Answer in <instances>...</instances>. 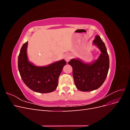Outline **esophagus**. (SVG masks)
I'll return each mask as SVG.
<instances>
[{"mask_svg": "<svg viewBox=\"0 0 130 130\" xmlns=\"http://www.w3.org/2000/svg\"><path fill=\"white\" fill-rule=\"evenodd\" d=\"M72 58V56L70 54H66L64 55V59L65 60L67 61V62H68L70 60V59Z\"/></svg>", "mask_w": 130, "mask_h": 130, "instance_id": "34e87169", "label": "esophagus"}]
</instances>
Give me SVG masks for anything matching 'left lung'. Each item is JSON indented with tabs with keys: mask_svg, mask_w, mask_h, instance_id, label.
Returning <instances> with one entry per match:
<instances>
[{
	"mask_svg": "<svg viewBox=\"0 0 130 130\" xmlns=\"http://www.w3.org/2000/svg\"><path fill=\"white\" fill-rule=\"evenodd\" d=\"M93 43L97 45L101 54L92 64L84 63L77 59H72L68 64L73 68V76L76 88L82 92H89L99 88L107 77L109 60L104 42L97 36Z\"/></svg>",
	"mask_w": 130,
	"mask_h": 130,
	"instance_id": "obj_1",
	"label": "left lung"
}]
</instances>
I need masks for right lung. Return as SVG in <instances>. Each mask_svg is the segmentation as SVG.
Returning <instances> with one entry per match:
<instances>
[{"instance_id": "right-lung-1", "label": "right lung", "mask_w": 130, "mask_h": 130, "mask_svg": "<svg viewBox=\"0 0 130 130\" xmlns=\"http://www.w3.org/2000/svg\"><path fill=\"white\" fill-rule=\"evenodd\" d=\"M27 42L22 46L18 59V70L22 80L34 92L48 93L54 91L66 61L62 60L46 67H36L27 60Z\"/></svg>"}]
</instances>
